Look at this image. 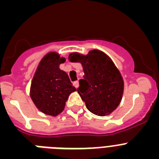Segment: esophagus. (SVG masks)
<instances>
[{"mask_svg": "<svg viewBox=\"0 0 159 159\" xmlns=\"http://www.w3.org/2000/svg\"><path fill=\"white\" fill-rule=\"evenodd\" d=\"M73 85H74V87H75V88H78L79 85H80V84H79V81L78 80L74 81V82H73Z\"/></svg>", "mask_w": 159, "mask_h": 159, "instance_id": "1", "label": "esophagus"}]
</instances>
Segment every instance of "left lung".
I'll use <instances>...</instances> for the list:
<instances>
[{
  "mask_svg": "<svg viewBox=\"0 0 159 159\" xmlns=\"http://www.w3.org/2000/svg\"><path fill=\"white\" fill-rule=\"evenodd\" d=\"M68 60L82 64L84 75L77 91L88 110L99 116L116 110L121 102L123 80L111 60L98 50L87 56L71 53Z\"/></svg>",
  "mask_w": 159,
  "mask_h": 159,
  "instance_id": "left-lung-1",
  "label": "left lung"
}]
</instances>
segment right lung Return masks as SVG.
I'll list each match as a JSON object with an SVG mask.
<instances>
[{
	"label": "right lung",
	"instance_id": "add662e5",
	"mask_svg": "<svg viewBox=\"0 0 159 159\" xmlns=\"http://www.w3.org/2000/svg\"><path fill=\"white\" fill-rule=\"evenodd\" d=\"M65 61L60 55L50 52L42 59L31 85V98L36 107L46 115L57 116L75 88L59 65Z\"/></svg>",
	"mask_w": 159,
	"mask_h": 159
}]
</instances>
